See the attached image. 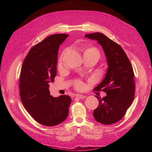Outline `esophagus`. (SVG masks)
<instances>
[{
	"label": "esophagus",
	"instance_id": "obj_1",
	"mask_svg": "<svg viewBox=\"0 0 152 152\" xmlns=\"http://www.w3.org/2000/svg\"><path fill=\"white\" fill-rule=\"evenodd\" d=\"M76 97L78 98H79V99H84V98H86V96L82 95V94H77Z\"/></svg>",
	"mask_w": 152,
	"mask_h": 152
}]
</instances>
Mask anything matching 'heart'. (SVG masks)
Segmentation results:
<instances>
[{"mask_svg": "<svg viewBox=\"0 0 152 152\" xmlns=\"http://www.w3.org/2000/svg\"><path fill=\"white\" fill-rule=\"evenodd\" d=\"M66 51V50H64V51L62 53L60 58H59V65H61L63 61V58L64 55H65ZM84 55H94V56H97L99 58V57L100 56V52L97 48L93 46V45H87V46L84 48ZM75 87L76 89L81 90L82 89H84V84L80 80H77L75 82Z\"/></svg>", "mask_w": 152, "mask_h": 152, "instance_id": "1", "label": "heart"}]
</instances>
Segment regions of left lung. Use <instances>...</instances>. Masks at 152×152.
Instances as JSON below:
<instances>
[{
	"instance_id": "left-lung-1",
	"label": "left lung",
	"mask_w": 152,
	"mask_h": 152,
	"mask_svg": "<svg viewBox=\"0 0 152 152\" xmlns=\"http://www.w3.org/2000/svg\"><path fill=\"white\" fill-rule=\"evenodd\" d=\"M86 37L96 40L102 45L107 57L108 70L102 82L94 89L103 91L107 96H96L99 105L93 112L96 121L110 125L124 117L134 98V72L129 59L121 45L104 34L96 32L86 34Z\"/></svg>"
}]
</instances>
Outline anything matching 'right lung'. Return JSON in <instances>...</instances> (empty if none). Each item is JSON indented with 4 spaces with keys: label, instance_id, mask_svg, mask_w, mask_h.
Segmentation results:
<instances>
[{
    "label": "right lung",
    "instance_id": "1",
    "mask_svg": "<svg viewBox=\"0 0 152 152\" xmlns=\"http://www.w3.org/2000/svg\"><path fill=\"white\" fill-rule=\"evenodd\" d=\"M65 34L49 36L35 45L25 57L20 78V96L25 108L35 121L45 126L63 122L68 115L70 97L50 95L49 83L56 75L58 51L68 37Z\"/></svg>",
    "mask_w": 152,
    "mask_h": 152
}]
</instances>
